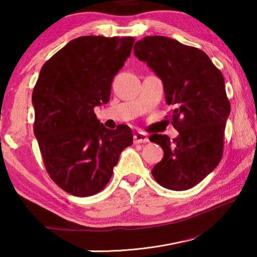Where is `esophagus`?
<instances>
[{"label":"esophagus","mask_w":257,"mask_h":257,"mask_svg":"<svg viewBox=\"0 0 257 257\" xmlns=\"http://www.w3.org/2000/svg\"><path fill=\"white\" fill-rule=\"evenodd\" d=\"M149 142V137H147V135L142 133V132H138L134 135V143L135 144H142V143H147Z\"/></svg>","instance_id":"34e87169"}]
</instances>
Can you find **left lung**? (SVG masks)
<instances>
[{"mask_svg":"<svg viewBox=\"0 0 257 257\" xmlns=\"http://www.w3.org/2000/svg\"><path fill=\"white\" fill-rule=\"evenodd\" d=\"M134 54L146 62L163 82L171 123L179 136L154 134L163 159L152 169L158 184L186 190L201 182L220 163L230 103L221 71L203 51L164 36H147L134 46Z\"/></svg>","mask_w":257,"mask_h":257,"instance_id":"8db88e82","label":"left lung"}]
</instances>
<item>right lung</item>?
<instances>
[{"label":"right lung","instance_id":"1","mask_svg":"<svg viewBox=\"0 0 257 257\" xmlns=\"http://www.w3.org/2000/svg\"><path fill=\"white\" fill-rule=\"evenodd\" d=\"M134 43V37H78L41 69L32 97L34 134L52 180L73 196L99 193L133 144L128 125L105 128L94 107L110 101L113 78Z\"/></svg>","mask_w":257,"mask_h":257}]
</instances>
